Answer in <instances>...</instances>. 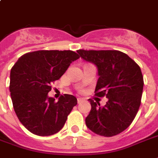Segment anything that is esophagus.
<instances>
[{"mask_svg": "<svg viewBox=\"0 0 158 158\" xmlns=\"http://www.w3.org/2000/svg\"><path fill=\"white\" fill-rule=\"evenodd\" d=\"M84 100H85V99L83 98H77V101H78V103H79V102H81L84 101Z\"/></svg>", "mask_w": 158, "mask_h": 158, "instance_id": "34e87169", "label": "esophagus"}]
</instances>
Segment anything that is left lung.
Wrapping results in <instances>:
<instances>
[{"label":"left lung","instance_id":"1","mask_svg":"<svg viewBox=\"0 0 158 158\" xmlns=\"http://www.w3.org/2000/svg\"><path fill=\"white\" fill-rule=\"evenodd\" d=\"M77 52L98 67L95 95L108 98L104 106L89 99L92 108L85 119L87 127L105 137L120 134L131 125L141 104L143 78L140 67L120 51L81 49Z\"/></svg>","mask_w":158,"mask_h":158}]
</instances>
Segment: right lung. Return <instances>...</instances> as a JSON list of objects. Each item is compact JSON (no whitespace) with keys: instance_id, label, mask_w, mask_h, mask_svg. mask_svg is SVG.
<instances>
[{"instance_id":"1","label":"right lung","mask_w":158,"mask_h":158,"mask_svg":"<svg viewBox=\"0 0 158 158\" xmlns=\"http://www.w3.org/2000/svg\"><path fill=\"white\" fill-rule=\"evenodd\" d=\"M79 56L70 50H42L19 58L10 70V92L14 110L24 127L36 135L49 136L61 130L77 98L64 94L58 102L48 97L52 84Z\"/></svg>"}]
</instances>
